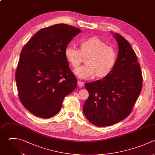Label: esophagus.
<instances>
[{
  "mask_svg": "<svg viewBox=\"0 0 155 155\" xmlns=\"http://www.w3.org/2000/svg\"><path fill=\"white\" fill-rule=\"evenodd\" d=\"M78 85L79 87H82L84 86V82H81V81H78Z\"/></svg>",
  "mask_w": 155,
  "mask_h": 155,
  "instance_id": "esophagus-1",
  "label": "esophagus"
}]
</instances>
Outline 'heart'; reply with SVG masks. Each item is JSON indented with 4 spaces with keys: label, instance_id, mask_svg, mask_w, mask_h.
I'll use <instances>...</instances> for the list:
<instances>
[{
    "label": "heart",
    "instance_id": "b5f03b06",
    "mask_svg": "<svg viewBox=\"0 0 155 155\" xmlns=\"http://www.w3.org/2000/svg\"><path fill=\"white\" fill-rule=\"evenodd\" d=\"M66 59L73 68H78L85 59L86 65L74 71L81 79H102L108 76L114 68L117 52L97 37H91L79 43V50L67 46L64 51Z\"/></svg>",
    "mask_w": 155,
    "mask_h": 155
}]
</instances>
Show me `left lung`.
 I'll return each instance as SVG.
<instances>
[{"mask_svg":"<svg viewBox=\"0 0 155 155\" xmlns=\"http://www.w3.org/2000/svg\"><path fill=\"white\" fill-rule=\"evenodd\" d=\"M113 36L119 50L114 69L107 77L85 84L89 96L84 104V113L97 127L110 126L125 119L142 90V73L135 52L122 36L116 33Z\"/></svg>","mask_w":155,"mask_h":155,"instance_id":"obj_1","label":"left lung"}]
</instances>
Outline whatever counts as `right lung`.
I'll return each instance as SVG.
<instances>
[{"instance_id":"obj_1","label":"right lung","mask_w":155,"mask_h":155,"mask_svg":"<svg viewBox=\"0 0 155 155\" xmlns=\"http://www.w3.org/2000/svg\"><path fill=\"white\" fill-rule=\"evenodd\" d=\"M81 30L56 24L38 31L23 47L16 72L19 99L33 114H57L64 97L77 87L64 51Z\"/></svg>"}]
</instances>
